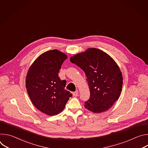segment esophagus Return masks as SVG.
Listing matches in <instances>:
<instances>
[{"instance_id":"obj_1","label":"esophagus","mask_w":148,"mask_h":148,"mask_svg":"<svg viewBox=\"0 0 148 148\" xmlns=\"http://www.w3.org/2000/svg\"><path fill=\"white\" fill-rule=\"evenodd\" d=\"M73 95H74V96H75V97H77V96L78 95V91H76L74 92L73 93Z\"/></svg>"}]
</instances>
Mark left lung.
<instances>
[{
    "label": "left lung",
    "mask_w": 148,
    "mask_h": 148,
    "mask_svg": "<svg viewBox=\"0 0 148 148\" xmlns=\"http://www.w3.org/2000/svg\"><path fill=\"white\" fill-rule=\"evenodd\" d=\"M70 61L87 78L90 98L85 102V108L94 113L110 109L118 99L123 84L121 71L114 60L102 50L89 48L71 57Z\"/></svg>",
    "instance_id": "1"
}]
</instances>
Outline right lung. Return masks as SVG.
Returning a JSON list of instances; mask_svg holds the SVG:
<instances>
[{
    "label": "right lung",
    "instance_id": "obj_1",
    "mask_svg": "<svg viewBox=\"0 0 148 148\" xmlns=\"http://www.w3.org/2000/svg\"><path fill=\"white\" fill-rule=\"evenodd\" d=\"M67 54L58 50L40 55L29 67L26 78L28 95L37 109L49 116L60 114L72 94L65 90L66 80L58 77Z\"/></svg>",
    "mask_w": 148,
    "mask_h": 148
}]
</instances>
